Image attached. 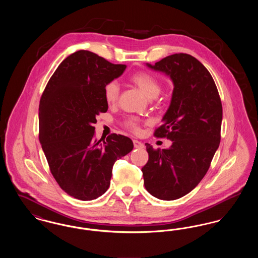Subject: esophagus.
I'll use <instances>...</instances> for the list:
<instances>
[{
	"mask_svg": "<svg viewBox=\"0 0 258 258\" xmlns=\"http://www.w3.org/2000/svg\"><path fill=\"white\" fill-rule=\"evenodd\" d=\"M134 145H135V148H136V149H142V148H144V144L141 143V142L138 141V140H134Z\"/></svg>",
	"mask_w": 258,
	"mask_h": 258,
	"instance_id": "34e87169",
	"label": "esophagus"
}]
</instances>
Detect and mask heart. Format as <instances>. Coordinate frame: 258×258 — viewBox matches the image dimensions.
I'll list each match as a JSON object with an SVG mask.
<instances>
[{
  "mask_svg": "<svg viewBox=\"0 0 258 258\" xmlns=\"http://www.w3.org/2000/svg\"><path fill=\"white\" fill-rule=\"evenodd\" d=\"M130 80L135 86L138 87L149 98H157L161 92V84L160 81L153 76L152 74L145 72H139L133 74L130 77ZM120 95V86L115 81L112 80L106 83L103 88L104 99L108 104L115 103ZM125 126L133 131H137L139 126V120L135 117H128L124 121Z\"/></svg>",
  "mask_w": 258,
  "mask_h": 258,
  "instance_id": "heart-1",
  "label": "heart"
}]
</instances>
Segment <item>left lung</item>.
<instances>
[{
	"label": "left lung",
	"instance_id": "8db88e82",
	"mask_svg": "<svg viewBox=\"0 0 258 258\" xmlns=\"http://www.w3.org/2000/svg\"><path fill=\"white\" fill-rule=\"evenodd\" d=\"M148 68L168 75L171 102L155 131L171 140L168 149L146 143L148 162L142 167L148 192L161 200H175L190 192L208 171L221 142L222 106L215 81L195 57L173 54Z\"/></svg>",
	"mask_w": 258,
	"mask_h": 258
}]
</instances>
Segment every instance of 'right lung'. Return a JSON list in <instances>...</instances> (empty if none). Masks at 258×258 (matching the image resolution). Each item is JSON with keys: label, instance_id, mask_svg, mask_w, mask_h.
<instances>
[{"label": "right lung", "instance_id": "1", "mask_svg": "<svg viewBox=\"0 0 258 258\" xmlns=\"http://www.w3.org/2000/svg\"><path fill=\"white\" fill-rule=\"evenodd\" d=\"M125 68L93 52L76 51L61 61L40 98L39 142L56 182L76 199L102 196L110 185L115 161L134 149L132 139L123 135L94 137L96 117L108 109L104 85Z\"/></svg>", "mask_w": 258, "mask_h": 258}]
</instances>
